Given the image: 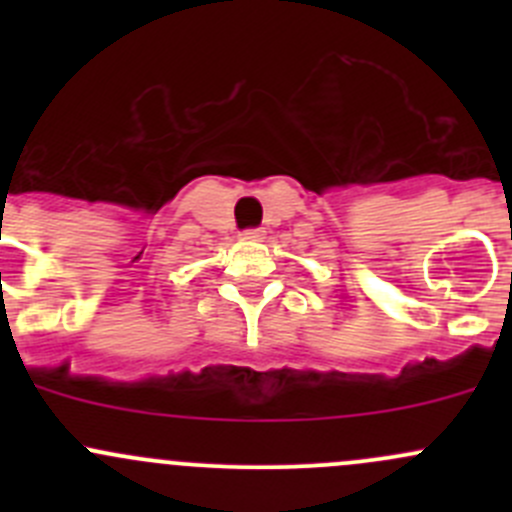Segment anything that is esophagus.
I'll list each match as a JSON object with an SVG mask.
<instances>
[{
    "instance_id": "1",
    "label": "esophagus",
    "mask_w": 512,
    "mask_h": 512,
    "mask_svg": "<svg viewBox=\"0 0 512 512\" xmlns=\"http://www.w3.org/2000/svg\"><path fill=\"white\" fill-rule=\"evenodd\" d=\"M262 237H265V230H260V227H255V230H245V232H242V240L257 242V240H262Z\"/></svg>"
}]
</instances>
